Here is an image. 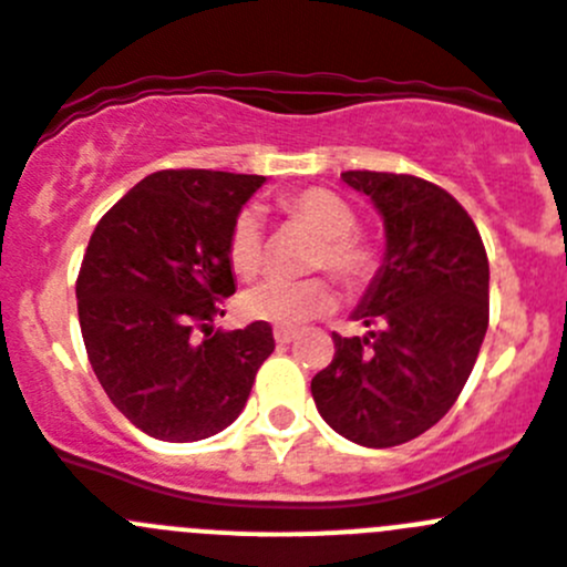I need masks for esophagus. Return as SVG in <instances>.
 <instances>
[{
  "mask_svg": "<svg viewBox=\"0 0 567 567\" xmlns=\"http://www.w3.org/2000/svg\"><path fill=\"white\" fill-rule=\"evenodd\" d=\"M272 334H275V343L287 346V343H292L295 338H298V329H292V327H275Z\"/></svg>",
  "mask_w": 567,
  "mask_h": 567,
  "instance_id": "1",
  "label": "esophagus"
}]
</instances>
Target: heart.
Listing matches in <instances>:
<instances>
[{
  "label": "heart",
  "instance_id": "b5f03b06",
  "mask_svg": "<svg viewBox=\"0 0 567 567\" xmlns=\"http://www.w3.org/2000/svg\"><path fill=\"white\" fill-rule=\"evenodd\" d=\"M280 209L289 221L303 224L320 235L309 255V269H327L346 292H363L380 269V255L358 233V213L338 193L307 187L280 198ZM229 267L240 278H252L267 267V238L264 221L255 207L238 209L227 235ZM334 307L332 280L323 275L309 278H269L247 289L240 309L252 320H267L275 327H300Z\"/></svg>",
  "mask_w": 567,
  "mask_h": 567
}]
</instances>
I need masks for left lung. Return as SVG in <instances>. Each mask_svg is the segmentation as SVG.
<instances>
[{
    "label": "left lung",
    "instance_id": "1",
    "mask_svg": "<svg viewBox=\"0 0 567 567\" xmlns=\"http://www.w3.org/2000/svg\"><path fill=\"white\" fill-rule=\"evenodd\" d=\"M385 224V258L312 378L320 417L352 443L392 449L429 432L463 392L488 329V255L454 195L405 173H340Z\"/></svg>",
    "mask_w": 567,
    "mask_h": 567
}]
</instances>
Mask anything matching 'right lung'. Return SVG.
<instances>
[{
	"instance_id": "right-lung-1",
	"label": "right lung",
	"mask_w": 567,
	"mask_h": 567,
	"mask_svg": "<svg viewBox=\"0 0 567 567\" xmlns=\"http://www.w3.org/2000/svg\"><path fill=\"white\" fill-rule=\"evenodd\" d=\"M264 175L162 169L96 224L76 278L79 327L110 403L144 434L193 443L247 405L275 340L267 320L221 332L235 292L233 218Z\"/></svg>"
}]
</instances>
